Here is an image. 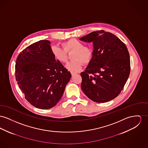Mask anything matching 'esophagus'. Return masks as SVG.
<instances>
[{
	"instance_id": "34e87169",
	"label": "esophagus",
	"mask_w": 148,
	"mask_h": 148,
	"mask_svg": "<svg viewBox=\"0 0 148 148\" xmlns=\"http://www.w3.org/2000/svg\"><path fill=\"white\" fill-rule=\"evenodd\" d=\"M71 73L72 76H74L75 75H76V73H75V72H71Z\"/></svg>"
}]
</instances>
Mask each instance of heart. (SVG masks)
<instances>
[{
  "mask_svg": "<svg viewBox=\"0 0 148 148\" xmlns=\"http://www.w3.org/2000/svg\"><path fill=\"white\" fill-rule=\"evenodd\" d=\"M63 48L56 45L51 47L50 50L54 58L60 63L67 60V53L73 51L72 59L66 65V68L72 72H77L82 69L83 63L87 65L90 63L93 57V51L90 48L84 47V44L76 39H72L62 44Z\"/></svg>",
  "mask_w": 148,
  "mask_h": 148,
  "instance_id": "b5f03b06",
  "label": "heart"
}]
</instances>
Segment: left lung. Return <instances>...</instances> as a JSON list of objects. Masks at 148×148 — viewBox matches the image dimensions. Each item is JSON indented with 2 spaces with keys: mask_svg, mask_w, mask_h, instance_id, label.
<instances>
[{
  "mask_svg": "<svg viewBox=\"0 0 148 148\" xmlns=\"http://www.w3.org/2000/svg\"><path fill=\"white\" fill-rule=\"evenodd\" d=\"M93 44V57L81 73V89L91 100L105 103L116 98L128 79L130 59L126 45L114 34L94 31L79 39Z\"/></svg>",
  "mask_w": 148,
  "mask_h": 148,
  "instance_id": "1",
  "label": "left lung"
}]
</instances>
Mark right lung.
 Instances as JSON below:
<instances>
[{"label":"right lung","instance_id":"right-lung-1","mask_svg":"<svg viewBox=\"0 0 148 148\" xmlns=\"http://www.w3.org/2000/svg\"><path fill=\"white\" fill-rule=\"evenodd\" d=\"M49 40H40L23 50L15 66L17 84L25 99L37 108L54 107L71 74L51 54Z\"/></svg>","mask_w":148,"mask_h":148}]
</instances>
